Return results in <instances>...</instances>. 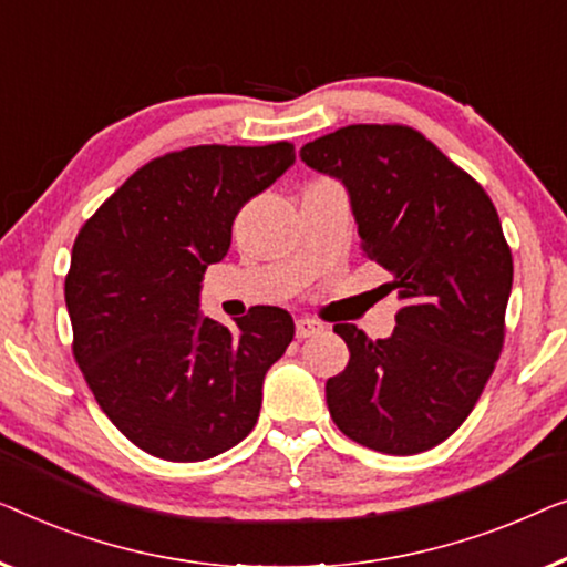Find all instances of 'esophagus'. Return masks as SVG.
<instances>
[{
    "label": "esophagus",
    "instance_id": "esophagus-1",
    "mask_svg": "<svg viewBox=\"0 0 567 567\" xmlns=\"http://www.w3.org/2000/svg\"><path fill=\"white\" fill-rule=\"evenodd\" d=\"M321 329L323 326L313 321V318H298V321H295V333H298V339L313 337V333H318Z\"/></svg>",
    "mask_w": 567,
    "mask_h": 567
}]
</instances>
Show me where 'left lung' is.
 I'll return each mask as SVG.
<instances>
[{"label":"left lung","mask_w":567,"mask_h":567,"mask_svg":"<svg viewBox=\"0 0 567 567\" xmlns=\"http://www.w3.org/2000/svg\"><path fill=\"white\" fill-rule=\"evenodd\" d=\"M300 158L347 187L362 251L403 300L388 339L333 326L349 347L326 382L333 424L374 452L432 450L475 409L504 347L514 261L496 207L405 125L339 127Z\"/></svg>","instance_id":"left-lung-1"}]
</instances>
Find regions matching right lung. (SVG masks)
<instances>
[{
  "mask_svg": "<svg viewBox=\"0 0 567 567\" xmlns=\"http://www.w3.org/2000/svg\"><path fill=\"white\" fill-rule=\"evenodd\" d=\"M292 164L287 141L174 151L79 230L63 287L76 364L107 419L154 457L210 460L257 424L292 316L257 306L228 329L200 313V290L238 210Z\"/></svg>",
  "mask_w": 567,
  "mask_h": 567,
  "instance_id": "right-lung-1",
  "label": "right lung"
}]
</instances>
